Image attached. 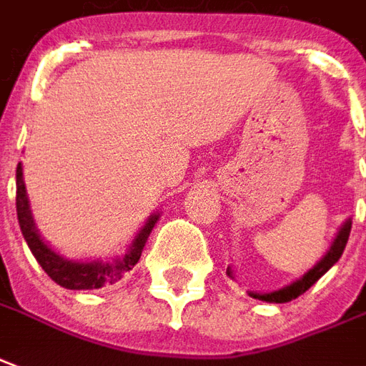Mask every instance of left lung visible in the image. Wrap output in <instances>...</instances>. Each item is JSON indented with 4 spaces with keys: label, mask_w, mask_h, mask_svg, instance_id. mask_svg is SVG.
Instances as JSON below:
<instances>
[{
    "label": "left lung",
    "mask_w": 366,
    "mask_h": 366,
    "mask_svg": "<svg viewBox=\"0 0 366 366\" xmlns=\"http://www.w3.org/2000/svg\"><path fill=\"white\" fill-rule=\"evenodd\" d=\"M349 232H351V219H345V223L340 227V231L335 234L334 242L332 246L327 248V252L320 258V262H316V266L312 269H308L300 280L293 281V283H289V285L281 287L277 291H272V293H256V291H248L250 297L258 300H266V302H289V300L297 299L302 293H307L308 289L316 283V281L320 280L322 275L330 269V267L334 266L337 259L342 258L343 250H345V244H347L349 240ZM227 275L234 280V275H232L231 267H227Z\"/></svg>",
    "instance_id": "left-lung-1"
}]
</instances>
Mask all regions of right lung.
Returning a JSON list of instances; mask_svg holds the SVG:
<instances>
[{"instance_id":"add662e5","label":"right lung","mask_w":366,"mask_h":366,"mask_svg":"<svg viewBox=\"0 0 366 366\" xmlns=\"http://www.w3.org/2000/svg\"><path fill=\"white\" fill-rule=\"evenodd\" d=\"M161 217V213H153L143 224L142 231L135 234L132 244L124 256H118L114 259H91V262H79V259H69L56 252L52 246L40 237L34 217H32L31 202L26 196L23 180V164H17V219L21 224L26 244L31 248L32 256L36 258L42 269H44L52 281L58 285L73 289V291H86V289H100L104 285H112L116 281L124 277V273L129 272L132 267L142 258L143 246L147 242L149 234L153 231Z\"/></svg>"}]
</instances>
